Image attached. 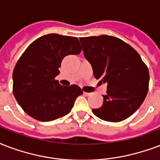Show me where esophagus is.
<instances>
[{
  "label": "esophagus",
  "mask_w": 160,
  "mask_h": 160,
  "mask_svg": "<svg viewBox=\"0 0 160 160\" xmlns=\"http://www.w3.org/2000/svg\"><path fill=\"white\" fill-rule=\"evenodd\" d=\"M83 94L86 96H91V93H89V92H83Z\"/></svg>",
  "instance_id": "obj_1"
}]
</instances>
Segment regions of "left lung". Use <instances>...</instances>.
Segmentation results:
<instances>
[{
  "instance_id": "1",
  "label": "left lung",
  "mask_w": 160,
  "mask_h": 160,
  "mask_svg": "<svg viewBox=\"0 0 160 160\" xmlns=\"http://www.w3.org/2000/svg\"><path fill=\"white\" fill-rule=\"evenodd\" d=\"M85 58L100 83H107L102 107L92 112L102 120L118 122L132 115L144 101L149 75L133 48L107 35L80 38Z\"/></svg>"
}]
</instances>
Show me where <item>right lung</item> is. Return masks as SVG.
I'll return each mask as SVG.
<instances>
[{"mask_svg": "<svg viewBox=\"0 0 160 160\" xmlns=\"http://www.w3.org/2000/svg\"><path fill=\"white\" fill-rule=\"evenodd\" d=\"M77 38L51 33L32 42L16 64L13 94L24 112L34 119L49 122L67 115L82 90L64 86L55 80L63 58L79 54Z\"/></svg>", "mask_w": 160, "mask_h": 160, "instance_id": "1", "label": "right lung"}]
</instances>
